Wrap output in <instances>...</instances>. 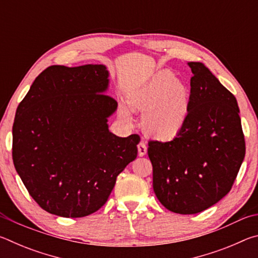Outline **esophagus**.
<instances>
[{"mask_svg": "<svg viewBox=\"0 0 258 258\" xmlns=\"http://www.w3.org/2000/svg\"><path fill=\"white\" fill-rule=\"evenodd\" d=\"M147 150H148V148H147V145L143 141H141L138 145V151H139V156L140 157H143V156H146V154H147Z\"/></svg>", "mask_w": 258, "mask_h": 258, "instance_id": "esophagus-1", "label": "esophagus"}]
</instances>
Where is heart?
I'll return each mask as SVG.
<instances>
[{
	"label": "heart",
	"mask_w": 258,
	"mask_h": 258,
	"mask_svg": "<svg viewBox=\"0 0 258 258\" xmlns=\"http://www.w3.org/2000/svg\"><path fill=\"white\" fill-rule=\"evenodd\" d=\"M126 102L130 109L141 111L146 133L161 141L175 139L182 132L190 111V91L171 73H159L140 89L131 92ZM118 115L125 123H132V115L119 106Z\"/></svg>",
	"instance_id": "1"
}]
</instances>
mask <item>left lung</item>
<instances>
[{
	"label": "left lung",
	"instance_id": "1",
	"mask_svg": "<svg viewBox=\"0 0 258 258\" xmlns=\"http://www.w3.org/2000/svg\"><path fill=\"white\" fill-rule=\"evenodd\" d=\"M187 64L194 76L184 128L172 141H150L148 148L157 198L183 215L225 197L246 154L237 99L204 63Z\"/></svg>",
	"mask_w": 258,
	"mask_h": 258
}]
</instances>
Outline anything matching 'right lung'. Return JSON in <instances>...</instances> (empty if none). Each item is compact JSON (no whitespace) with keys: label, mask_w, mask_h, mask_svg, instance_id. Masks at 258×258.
Wrapping results in <instances>:
<instances>
[{"label":"right lung","mask_w":258,"mask_h":258,"mask_svg":"<svg viewBox=\"0 0 258 258\" xmlns=\"http://www.w3.org/2000/svg\"><path fill=\"white\" fill-rule=\"evenodd\" d=\"M108 87L104 64L51 66L17 108L16 171L47 213L83 217L97 212L118 174L137 158L139 135L119 138L109 131L117 101L106 94Z\"/></svg>","instance_id":"obj_1"}]
</instances>
